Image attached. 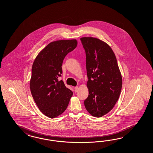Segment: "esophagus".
I'll return each mask as SVG.
<instances>
[{"instance_id": "obj_1", "label": "esophagus", "mask_w": 153, "mask_h": 153, "mask_svg": "<svg viewBox=\"0 0 153 153\" xmlns=\"http://www.w3.org/2000/svg\"><path fill=\"white\" fill-rule=\"evenodd\" d=\"M78 88H79L78 86H76V87H74V92H77V91H78Z\"/></svg>"}]
</instances>
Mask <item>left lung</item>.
<instances>
[{
  "mask_svg": "<svg viewBox=\"0 0 153 153\" xmlns=\"http://www.w3.org/2000/svg\"><path fill=\"white\" fill-rule=\"evenodd\" d=\"M86 56L88 96L84 101L87 111L100 117L114 107L119 98L123 79L111 48L94 37L81 38Z\"/></svg>",
  "mask_w": 153,
  "mask_h": 153,
  "instance_id": "obj_1",
  "label": "left lung"
}]
</instances>
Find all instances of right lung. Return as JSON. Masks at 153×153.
Returning <instances> with one entry per match:
<instances>
[{
	"label": "right lung",
	"mask_w": 153,
	"mask_h": 153,
	"mask_svg": "<svg viewBox=\"0 0 153 153\" xmlns=\"http://www.w3.org/2000/svg\"><path fill=\"white\" fill-rule=\"evenodd\" d=\"M77 45L76 39L52 42L38 53L33 62L30 92L39 110L50 118L62 114L73 95V92L58 77L61 76L64 58Z\"/></svg>",
	"instance_id": "add662e5"
}]
</instances>
